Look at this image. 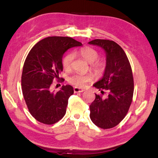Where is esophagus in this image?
I'll list each match as a JSON object with an SVG mask.
<instances>
[{
    "label": "esophagus",
    "instance_id": "esophagus-1",
    "mask_svg": "<svg viewBox=\"0 0 158 158\" xmlns=\"http://www.w3.org/2000/svg\"><path fill=\"white\" fill-rule=\"evenodd\" d=\"M84 91V90L80 89V88H77V87L74 88V93H82Z\"/></svg>",
    "mask_w": 158,
    "mask_h": 158
}]
</instances>
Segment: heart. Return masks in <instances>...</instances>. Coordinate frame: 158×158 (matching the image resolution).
I'll return each instance as SVG.
<instances>
[{"label": "heart", "mask_w": 158, "mask_h": 158, "mask_svg": "<svg viewBox=\"0 0 158 158\" xmlns=\"http://www.w3.org/2000/svg\"><path fill=\"white\" fill-rule=\"evenodd\" d=\"M79 53L81 56L90 63V68L95 74H100L105 69L103 63L100 61H96L99 58V53L96 50L90 47H84L80 49ZM74 58L73 53H69L63 59V68L66 71H69L73 65V62ZM93 75L91 74H74L69 77L68 81L74 85L79 88H84L88 83L93 80Z\"/></svg>", "instance_id": "obj_1"}]
</instances>
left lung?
I'll use <instances>...</instances> for the list:
<instances>
[{
  "instance_id": "8db88e82",
  "label": "left lung",
  "mask_w": 158,
  "mask_h": 158,
  "mask_svg": "<svg viewBox=\"0 0 158 158\" xmlns=\"http://www.w3.org/2000/svg\"><path fill=\"white\" fill-rule=\"evenodd\" d=\"M102 48L106 53L104 75L93 86L101 93H109L107 98L95 94L90 105L92 122L102 129H109L120 123L129 110L132 101L134 80L129 60L123 49L109 40L96 39L89 42Z\"/></svg>"
}]
</instances>
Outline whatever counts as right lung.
Returning <instances> with one entry per match:
<instances>
[{
    "label": "right lung",
    "instance_id": "obj_1",
    "mask_svg": "<svg viewBox=\"0 0 158 158\" xmlns=\"http://www.w3.org/2000/svg\"><path fill=\"white\" fill-rule=\"evenodd\" d=\"M79 46L82 44L72 37H48L37 42L28 53L23 67L21 88L29 112L37 121L52 125L65 116L73 87L63 85L54 93L50 86L63 71L64 53Z\"/></svg>",
    "mask_w": 158,
    "mask_h": 158
}]
</instances>
